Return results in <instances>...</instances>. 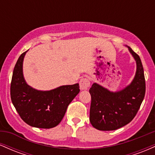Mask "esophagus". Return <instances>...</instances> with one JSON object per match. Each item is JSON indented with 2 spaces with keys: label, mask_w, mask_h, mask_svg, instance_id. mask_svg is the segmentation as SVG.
Returning a JSON list of instances; mask_svg holds the SVG:
<instances>
[{
  "label": "esophagus",
  "mask_w": 155,
  "mask_h": 155,
  "mask_svg": "<svg viewBox=\"0 0 155 155\" xmlns=\"http://www.w3.org/2000/svg\"><path fill=\"white\" fill-rule=\"evenodd\" d=\"M90 86V81L87 78H83L80 80L79 81V87L81 90H87Z\"/></svg>",
  "instance_id": "obj_1"
}]
</instances>
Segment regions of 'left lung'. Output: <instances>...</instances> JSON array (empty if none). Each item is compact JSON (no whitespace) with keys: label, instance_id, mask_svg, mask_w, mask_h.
<instances>
[{"label":"left lung","instance_id":"obj_1","mask_svg":"<svg viewBox=\"0 0 155 155\" xmlns=\"http://www.w3.org/2000/svg\"><path fill=\"white\" fill-rule=\"evenodd\" d=\"M127 47L136 63V74L130 84L115 92L97 83L92 84L90 89V121L99 130H115L130 123L144 98L146 84L141 60L130 47Z\"/></svg>","mask_w":155,"mask_h":155}]
</instances>
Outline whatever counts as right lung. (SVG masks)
I'll return each instance as SVG.
<instances>
[{
    "mask_svg": "<svg viewBox=\"0 0 155 155\" xmlns=\"http://www.w3.org/2000/svg\"><path fill=\"white\" fill-rule=\"evenodd\" d=\"M27 51L19 56L14 68L11 83L12 104L25 123L38 128H52L61 122L68 105L79 94V85H63L46 91L33 88L23 75Z\"/></svg>",
    "mask_w": 155,
    "mask_h": 155,
    "instance_id": "obj_1",
    "label": "right lung"
}]
</instances>
